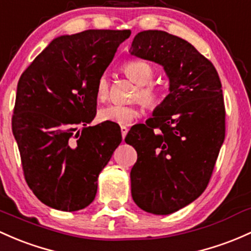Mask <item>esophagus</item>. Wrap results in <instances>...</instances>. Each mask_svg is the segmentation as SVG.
<instances>
[{"label": "esophagus", "instance_id": "esophagus-1", "mask_svg": "<svg viewBox=\"0 0 251 251\" xmlns=\"http://www.w3.org/2000/svg\"><path fill=\"white\" fill-rule=\"evenodd\" d=\"M121 133H122V137L125 139L126 133H128V128H126V126H121Z\"/></svg>", "mask_w": 251, "mask_h": 251}]
</instances>
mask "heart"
Wrapping results in <instances>:
<instances>
[{
    "label": "heart",
    "instance_id": "b5f03b06",
    "mask_svg": "<svg viewBox=\"0 0 251 251\" xmlns=\"http://www.w3.org/2000/svg\"><path fill=\"white\" fill-rule=\"evenodd\" d=\"M122 71L129 80L137 85L135 99H140L148 109H154L161 101V92L155 85L154 68L145 60H131L123 64ZM110 83L106 75H100L96 83V97L98 100L105 101L109 98ZM140 111L135 106L111 104L99 110L98 118L101 122H112L117 125H128L139 116Z\"/></svg>",
    "mask_w": 251,
    "mask_h": 251
}]
</instances>
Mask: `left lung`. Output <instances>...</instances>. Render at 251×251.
<instances>
[{"mask_svg": "<svg viewBox=\"0 0 251 251\" xmlns=\"http://www.w3.org/2000/svg\"><path fill=\"white\" fill-rule=\"evenodd\" d=\"M129 52L163 66L170 81L153 117L125 139L137 152L131 196L144 211L171 214L196 200L211 179L225 139L222 82L211 61L168 32H140Z\"/></svg>", "mask_w": 251, "mask_h": 251, "instance_id": "8db88e82", "label": "left lung"}]
</instances>
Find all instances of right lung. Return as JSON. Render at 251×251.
<instances>
[{
  "mask_svg": "<svg viewBox=\"0 0 251 251\" xmlns=\"http://www.w3.org/2000/svg\"><path fill=\"white\" fill-rule=\"evenodd\" d=\"M130 33L87 29L57 37L20 76L13 135L29 189L51 208L87 207L99 174L122 141L117 123L87 125L96 117L97 80Z\"/></svg>",
  "mask_w": 251,
  "mask_h": 251,
  "instance_id": "add662e5",
  "label": "right lung"
}]
</instances>
